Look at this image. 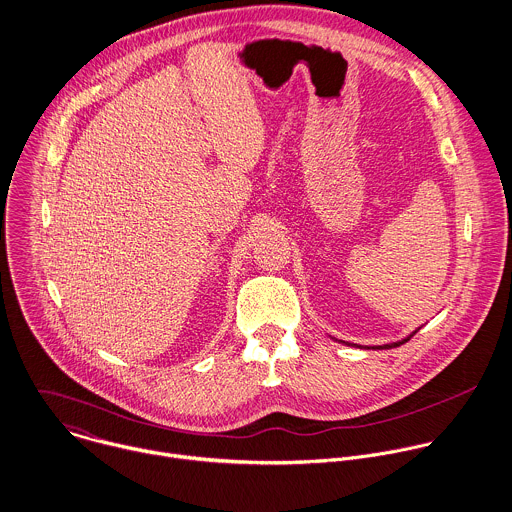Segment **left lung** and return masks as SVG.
Here are the masks:
<instances>
[{
  "instance_id": "obj_1",
  "label": "left lung",
  "mask_w": 512,
  "mask_h": 512,
  "mask_svg": "<svg viewBox=\"0 0 512 512\" xmlns=\"http://www.w3.org/2000/svg\"><path fill=\"white\" fill-rule=\"evenodd\" d=\"M421 328V326H419ZM419 328H415L411 334H408V336H404L402 340H396V342H388V344H380V346H362V348H372V350H388V348H396V346H402L404 342H408L409 338L419 330ZM338 342H342V344H348V346H358V344H352V342H344V340H338Z\"/></svg>"
}]
</instances>
